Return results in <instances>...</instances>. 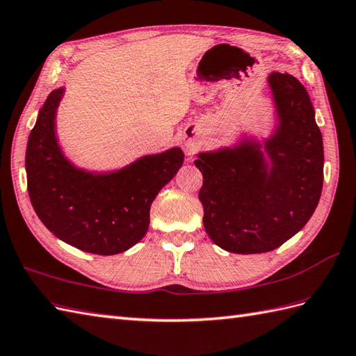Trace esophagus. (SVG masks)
Listing matches in <instances>:
<instances>
[{
    "mask_svg": "<svg viewBox=\"0 0 356 356\" xmlns=\"http://www.w3.org/2000/svg\"><path fill=\"white\" fill-rule=\"evenodd\" d=\"M186 145L188 147H193L194 145V140H186Z\"/></svg>",
    "mask_w": 356,
    "mask_h": 356,
    "instance_id": "1",
    "label": "esophagus"
}]
</instances>
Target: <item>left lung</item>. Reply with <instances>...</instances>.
Returning <instances> with one entry per match:
<instances>
[{"label":"left lung","mask_w":356,"mask_h":356,"mask_svg":"<svg viewBox=\"0 0 356 356\" xmlns=\"http://www.w3.org/2000/svg\"><path fill=\"white\" fill-rule=\"evenodd\" d=\"M268 83L280 120L266 143L271 170L256 143L202 153L194 162L203 175V226L232 253L282 245L307 225L323 188V139L307 89L282 72L270 74Z\"/></svg>","instance_id":"1"}]
</instances>
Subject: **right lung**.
Returning <instances> with one entry per match:
<instances>
[{"label":"right lung","mask_w":356,"mask_h":356,"mask_svg":"<svg viewBox=\"0 0 356 356\" xmlns=\"http://www.w3.org/2000/svg\"><path fill=\"white\" fill-rule=\"evenodd\" d=\"M63 89L48 95L31 129L27 152L30 202L49 232L77 249L117 254L135 245L150 225V206L184 163L171 148L144 156L112 175H90L63 158L54 135V117Z\"/></svg>","instance_id":"1"}]
</instances>
